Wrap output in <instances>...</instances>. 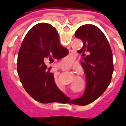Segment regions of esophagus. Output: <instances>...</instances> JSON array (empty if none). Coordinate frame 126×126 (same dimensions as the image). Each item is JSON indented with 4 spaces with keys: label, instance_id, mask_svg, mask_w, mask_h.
Masks as SVG:
<instances>
[{
    "label": "esophagus",
    "instance_id": "obj_1",
    "mask_svg": "<svg viewBox=\"0 0 126 126\" xmlns=\"http://www.w3.org/2000/svg\"><path fill=\"white\" fill-rule=\"evenodd\" d=\"M64 69H65V70H67H67H69V69L68 67H65V68Z\"/></svg>",
    "mask_w": 126,
    "mask_h": 126
}]
</instances>
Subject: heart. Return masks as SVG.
I'll return each instance as SVG.
<instances>
[{"label":"heart","mask_w":126,"mask_h":126,"mask_svg":"<svg viewBox=\"0 0 126 126\" xmlns=\"http://www.w3.org/2000/svg\"><path fill=\"white\" fill-rule=\"evenodd\" d=\"M64 62V65L66 66H67V67H69V66L70 65V63L69 62V61H63Z\"/></svg>","instance_id":"heart-1"}]
</instances>
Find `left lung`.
Masks as SVG:
<instances>
[{"mask_svg":"<svg viewBox=\"0 0 126 126\" xmlns=\"http://www.w3.org/2000/svg\"><path fill=\"white\" fill-rule=\"evenodd\" d=\"M75 36L83 42L78 52L82 54L81 65L85 71L86 88L82 97L69 103L86 105L99 97L110 84L113 72V54L106 36L96 26H82Z\"/></svg>","mask_w":126,"mask_h":126,"instance_id":"1","label":"left lung"}]
</instances>
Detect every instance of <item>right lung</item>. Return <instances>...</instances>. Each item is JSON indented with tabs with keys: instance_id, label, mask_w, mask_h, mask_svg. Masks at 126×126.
I'll use <instances>...</instances> for the list:
<instances>
[{
	"instance_id": "obj_1",
	"label": "right lung",
	"mask_w": 126,
	"mask_h": 126,
	"mask_svg": "<svg viewBox=\"0 0 126 126\" xmlns=\"http://www.w3.org/2000/svg\"><path fill=\"white\" fill-rule=\"evenodd\" d=\"M68 53L61 45L56 29L50 24L38 23L27 33L18 53L17 71L24 89L34 100L61 103L66 98L55 84L51 68L46 63Z\"/></svg>"
}]
</instances>
